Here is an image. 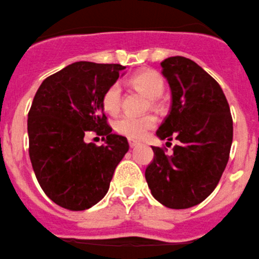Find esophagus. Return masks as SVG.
<instances>
[{
	"instance_id": "esophagus-1",
	"label": "esophagus",
	"mask_w": 259,
	"mask_h": 259,
	"mask_svg": "<svg viewBox=\"0 0 259 259\" xmlns=\"http://www.w3.org/2000/svg\"><path fill=\"white\" fill-rule=\"evenodd\" d=\"M128 144H130L131 147H134V146H137L138 144H139V142H137V140L131 139V138H128Z\"/></svg>"
}]
</instances>
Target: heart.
<instances>
[{
    "mask_svg": "<svg viewBox=\"0 0 259 259\" xmlns=\"http://www.w3.org/2000/svg\"><path fill=\"white\" fill-rule=\"evenodd\" d=\"M131 84L137 89L142 90L149 96L151 105L157 107L160 103V95L164 92L163 77L152 70H144L134 75L131 78ZM122 89L119 83L110 84L103 94L102 105L107 112L115 114L121 108ZM157 123L156 116L147 114L144 116H134L130 114L120 116L115 121V130L119 133L134 139H140L145 136L149 130H152Z\"/></svg>",
    "mask_w": 259,
    "mask_h": 259,
    "instance_id": "1",
    "label": "heart"
}]
</instances>
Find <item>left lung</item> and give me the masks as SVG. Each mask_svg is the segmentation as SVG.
Segmentation results:
<instances>
[{
  "label": "left lung",
  "mask_w": 259,
  "mask_h": 259,
  "mask_svg": "<svg viewBox=\"0 0 259 259\" xmlns=\"http://www.w3.org/2000/svg\"><path fill=\"white\" fill-rule=\"evenodd\" d=\"M160 66L172 100L157 136L179 144L171 154L152 146L145 179L157 201L184 209L202 202L219 183L230 158L233 121L219 83L195 62L176 56Z\"/></svg>",
  "instance_id": "8db88e82"
}]
</instances>
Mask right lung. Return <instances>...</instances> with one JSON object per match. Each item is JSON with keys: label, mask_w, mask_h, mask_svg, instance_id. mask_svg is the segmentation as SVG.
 <instances>
[{"label": "right lung", "mask_w": 259, "mask_h": 259, "mask_svg": "<svg viewBox=\"0 0 259 259\" xmlns=\"http://www.w3.org/2000/svg\"><path fill=\"white\" fill-rule=\"evenodd\" d=\"M125 66L76 62L49 76L28 112L29 158L44 193L58 206L84 210L105 197L117 164L128 151L112 133L102 97ZM88 132L105 144L85 143Z\"/></svg>", "instance_id": "right-lung-1"}]
</instances>
